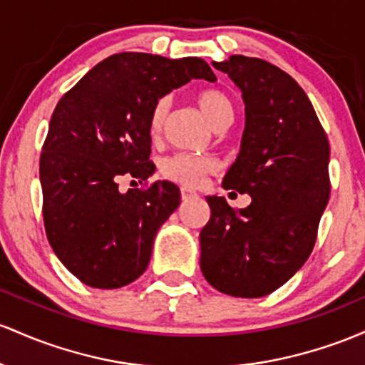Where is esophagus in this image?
I'll return each instance as SVG.
<instances>
[{
	"label": "esophagus",
	"instance_id": "1",
	"mask_svg": "<svg viewBox=\"0 0 365 365\" xmlns=\"http://www.w3.org/2000/svg\"><path fill=\"white\" fill-rule=\"evenodd\" d=\"M196 196H198V195H196L193 190H187V187H182V190H181V198H182V200L196 198Z\"/></svg>",
	"mask_w": 365,
	"mask_h": 365
}]
</instances>
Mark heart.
Listing matches in <instances>:
<instances>
[{"label":"heart","mask_w":365,"mask_h":365,"mask_svg":"<svg viewBox=\"0 0 365 365\" xmlns=\"http://www.w3.org/2000/svg\"><path fill=\"white\" fill-rule=\"evenodd\" d=\"M196 101H198L202 112L215 128L227 125L235 117V105H232L231 98L220 89H203L196 96ZM169 106L170 100L167 96L158 98L155 105L151 106L148 117V130L151 138L160 136L167 113H169ZM214 167L215 162L208 157L191 153H175L163 158L160 163V172L167 179L182 184V186H198L203 181L205 175L214 170Z\"/></svg>","instance_id":"obj_1"}]
</instances>
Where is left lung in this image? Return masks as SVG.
Returning a JSON list of instances; mask_svg holds the SVG:
<instances>
[{"label":"left lung","instance_id":"1","mask_svg":"<svg viewBox=\"0 0 365 365\" xmlns=\"http://www.w3.org/2000/svg\"><path fill=\"white\" fill-rule=\"evenodd\" d=\"M214 67L241 89L247 113L241 151L222 184L252 203L237 210L208 196L200 267L220 293L260 298L312 253L329 200V141L309 96L279 67L243 55Z\"/></svg>","mask_w":365,"mask_h":365}]
</instances>
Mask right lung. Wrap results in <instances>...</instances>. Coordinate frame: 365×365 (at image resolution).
Listing matches in <instances>:
<instances>
[{"mask_svg": "<svg viewBox=\"0 0 365 365\" xmlns=\"http://www.w3.org/2000/svg\"><path fill=\"white\" fill-rule=\"evenodd\" d=\"M191 79L214 83L215 76L196 56L117 53L86 73L53 112L39 160L44 229L61 264L91 288L136 281L158 227L179 207L174 182L120 193L118 179L141 182L153 174L150 110Z\"/></svg>", "mask_w": 365, "mask_h": 365, "instance_id": "1", "label": "right lung"}]
</instances>
